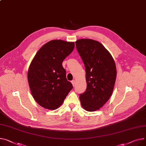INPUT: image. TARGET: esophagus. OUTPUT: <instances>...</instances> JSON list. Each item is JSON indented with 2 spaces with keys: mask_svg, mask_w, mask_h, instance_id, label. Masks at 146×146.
Here are the masks:
<instances>
[{
  "mask_svg": "<svg viewBox=\"0 0 146 146\" xmlns=\"http://www.w3.org/2000/svg\"><path fill=\"white\" fill-rule=\"evenodd\" d=\"M72 84H73V86H74V85H75V80H73L72 82Z\"/></svg>",
  "mask_w": 146,
  "mask_h": 146,
  "instance_id": "1",
  "label": "esophagus"
}]
</instances>
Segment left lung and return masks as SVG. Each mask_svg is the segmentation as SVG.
Wrapping results in <instances>:
<instances>
[{
  "mask_svg": "<svg viewBox=\"0 0 146 146\" xmlns=\"http://www.w3.org/2000/svg\"><path fill=\"white\" fill-rule=\"evenodd\" d=\"M76 48L84 63L87 89L80 94L83 109L99 110L112 94L117 71L109 52L100 42L88 38L77 40Z\"/></svg>",
  "mask_w": 146,
  "mask_h": 146,
  "instance_id": "1",
  "label": "left lung"
}]
</instances>
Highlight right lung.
<instances>
[{"label":"right lung","mask_w":146,"mask_h":146,"mask_svg":"<svg viewBox=\"0 0 146 146\" xmlns=\"http://www.w3.org/2000/svg\"><path fill=\"white\" fill-rule=\"evenodd\" d=\"M74 47V42L51 40L38 50L29 66L27 79L32 94L45 109H57L73 89L62 63Z\"/></svg>","instance_id":"right-lung-1"}]
</instances>
